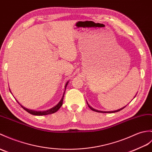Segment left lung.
Returning <instances> with one entry per match:
<instances>
[{"mask_svg":"<svg viewBox=\"0 0 152 152\" xmlns=\"http://www.w3.org/2000/svg\"><path fill=\"white\" fill-rule=\"evenodd\" d=\"M134 97V98H135ZM88 106H89V107L91 109V110H93V111H96V112H98V113H115V112H118V111H121V110H122V109H124V107H126V106H124V107H123L122 108H121V109H117V110H116V111H98V110H96V109H94V108H93L92 107H91L90 105L88 104Z\"/></svg>","mask_w":152,"mask_h":152,"instance_id":"obj_1","label":"left lung"}]
</instances>
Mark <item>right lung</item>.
Wrapping results in <instances>:
<instances>
[{"label": "right lung", "instance_id": "add662e5", "mask_svg": "<svg viewBox=\"0 0 152 152\" xmlns=\"http://www.w3.org/2000/svg\"><path fill=\"white\" fill-rule=\"evenodd\" d=\"M68 83H69V81H68L67 82H66V85H65V89H66V86H67ZM10 92H11V91H10ZM65 92H64V93H63V96H62V98H61V100H60V101L59 102V103H58L57 105H55L54 107H53L48 109V110H46V111H35V110H31V109H27V108H26V107H23L22 105H20V104L19 103L18 101L17 100V102H18V104L20 105L21 107H22L24 109V110L26 111L28 113H29L30 114H31V115H37V116L50 115V114L54 113H56V111H58L59 110V109L61 107V105H63V97H64Z\"/></svg>", "mask_w": 152, "mask_h": 152}]
</instances>
